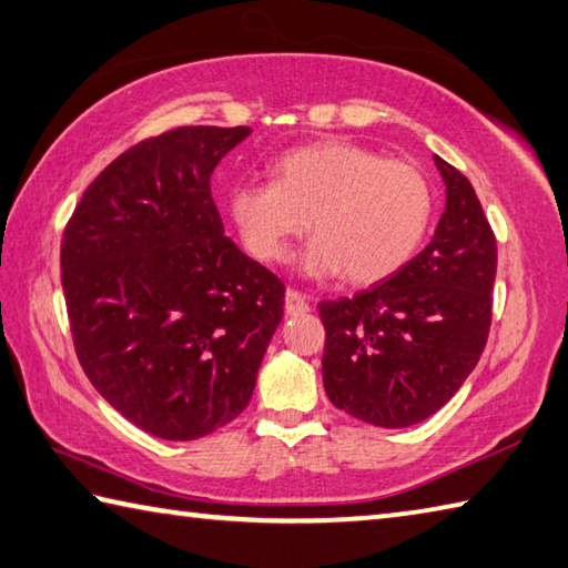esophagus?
Masks as SVG:
<instances>
[{"instance_id":"34e87169","label":"esophagus","mask_w":568,"mask_h":568,"mask_svg":"<svg viewBox=\"0 0 568 568\" xmlns=\"http://www.w3.org/2000/svg\"><path fill=\"white\" fill-rule=\"evenodd\" d=\"M311 311V305H307V297L303 293L293 291V287H287L285 291V313L287 315H303Z\"/></svg>"}]
</instances>
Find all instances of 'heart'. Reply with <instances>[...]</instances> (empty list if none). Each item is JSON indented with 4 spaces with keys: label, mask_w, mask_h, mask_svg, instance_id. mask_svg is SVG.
<instances>
[{
    "label": "heart",
    "mask_w": 568,
    "mask_h": 568,
    "mask_svg": "<svg viewBox=\"0 0 568 568\" xmlns=\"http://www.w3.org/2000/svg\"><path fill=\"white\" fill-rule=\"evenodd\" d=\"M435 191L412 161L385 159L359 143L323 141L273 161V183L243 181L229 213L255 261L277 263L311 221L307 275L383 283L405 265L429 229Z\"/></svg>",
    "instance_id": "b5f03b06"
}]
</instances>
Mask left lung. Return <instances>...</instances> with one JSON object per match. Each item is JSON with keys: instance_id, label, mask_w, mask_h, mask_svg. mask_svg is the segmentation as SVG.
<instances>
[{"instance_id": "obj_1", "label": "left lung", "mask_w": 568, "mask_h": 568, "mask_svg": "<svg viewBox=\"0 0 568 568\" xmlns=\"http://www.w3.org/2000/svg\"><path fill=\"white\" fill-rule=\"evenodd\" d=\"M435 163L447 205L427 248L387 281L317 307L327 397L375 427L435 415L487 345L497 239L467 176L445 159Z\"/></svg>"}]
</instances>
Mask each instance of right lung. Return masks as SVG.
Masks as SVG:
<instances>
[{"label": "right lung", "mask_w": 568, "mask_h": 568, "mask_svg": "<svg viewBox=\"0 0 568 568\" xmlns=\"http://www.w3.org/2000/svg\"><path fill=\"white\" fill-rule=\"evenodd\" d=\"M248 126H181L99 173L61 241L89 383L139 429L189 442L229 425L283 320L281 277L223 233L211 176Z\"/></svg>", "instance_id": "1"}]
</instances>
